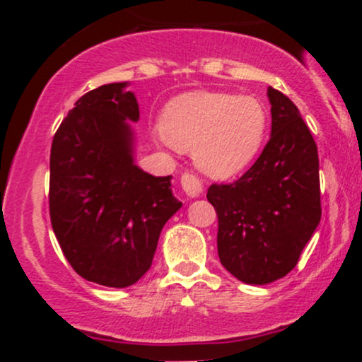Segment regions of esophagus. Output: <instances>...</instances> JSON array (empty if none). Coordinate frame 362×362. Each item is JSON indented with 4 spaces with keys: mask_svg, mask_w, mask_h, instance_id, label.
I'll use <instances>...</instances> for the list:
<instances>
[{
    "mask_svg": "<svg viewBox=\"0 0 362 362\" xmlns=\"http://www.w3.org/2000/svg\"><path fill=\"white\" fill-rule=\"evenodd\" d=\"M180 185L189 197H197V195L202 192L201 180L195 175H192V173H184V175L180 177Z\"/></svg>",
    "mask_w": 362,
    "mask_h": 362,
    "instance_id": "34e87169",
    "label": "esophagus"
}]
</instances>
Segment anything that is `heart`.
<instances>
[{
    "instance_id": "1",
    "label": "heart",
    "mask_w": 362,
    "mask_h": 362,
    "mask_svg": "<svg viewBox=\"0 0 362 362\" xmlns=\"http://www.w3.org/2000/svg\"><path fill=\"white\" fill-rule=\"evenodd\" d=\"M269 112L259 98L226 91H187L165 107L158 139L194 153L199 170L231 178L253 163L264 146Z\"/></svg>"
}]
</instances>
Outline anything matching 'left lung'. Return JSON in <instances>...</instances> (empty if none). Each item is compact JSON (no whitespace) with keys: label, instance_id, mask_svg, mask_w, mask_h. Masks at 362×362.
<instances>
[{"label":"left lung","instance_id":"left-lung-1","mask_svg":"<svg viewBox=\"0 0 362 362\" xmlns=\"http://www.w3.org/2000/svg\"><path fill=\"white\" fill-rule=\"evenodd\" d=\"M271 139L238 180L213 184L207 201L218 214V255L223 267L247 284H269L296 267L317 230L318 151L300 110L281 91L267 88Z\"/></svg>","mask_w":362,"mask_h":362}]
</instances>
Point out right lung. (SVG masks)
<instances>
[{"label": "right lung", "mask_w": 362, "mask_h": 362, "mask_svg": "<svg viewBox=\"0 0 362 362\" xmlns=\"http://www.w3.org/2000/svg\"><path fill=\"white\" fill-rule=\"evenodd\" d=\"M127 85L83 95L51 148L54 235L74 271L107 288H127L148 272L165 223L182 207L172 175L136 165L131 122L139 120V105Z\"/></svg>", "instance_id": "right-lung-1"}]
</instances>
